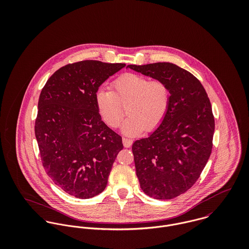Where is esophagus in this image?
I'll use <instances>...</instances> for the list:
<instances>
[{
    "label": "esophagus",
    "instance_id": "1",
    "mask_svg": "<svg viewBox=\"0 0 249 249\" xmlns=\"http://www.w3.org/2000/svg\"><path fill=\"white\" fill-rule=\"evenodd\" d=\"M133 142L132 139H129V138H126V137H124L123 138V143L124 145V147H129Z\"/></svg>",
    "mask_w": 249,
    "mask_h": 249
}]
</instances>
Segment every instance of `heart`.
<instances>
[{"mask_svg":"<svg viewBox=\"0 0 249 249\" xmlns=\"http://www.w3.org/2000/svg\"><path fill=\"white\" fill-rule=\"evenodd\" d=\"M170 103L171 89L165 80L137 73L121 75L112 82L111 91L102 89L96 95L99 114L111 128L121 124L126 108L128 117L122 126L126 135L156 128L165 119Z\"/></svg>","mask_w":249,"mask_h":249,"instance_id":"heart-1","label":"heart"}]
</instances>
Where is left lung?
Wrapping results in <instances>:
<instances>
[{
    "label": "left lung",
    "mask_w": 249,
    "mask_h": 249,
    "mask_svg": "<svg viewBox=\"0 0 249 249\" xmlns=\"http://www.w3.org/2000/svg\"><path fill=\"white\" fill-rule=\"evenodd\" d=\"M171 89L168 113L146 138L132 144L142 192L156 199H172L188 191L199 178L212 152L214 119L210 100L190 71L169 62L128 65Z\"/></svg>",
    "instance_id": "obj_1"
}]
</instances>
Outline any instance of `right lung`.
Wrapping results in <instances>:
<instances>
[{"instance_id": "add662e5", "label": "right lung", "mask_w": 249, "mask_h": 249, "mask_svg": "<svg viewBox=\"0 0 249 249\" xmlns=\"http://www.w3.org/2000/svg\"><path fill=\"white\" fill-rule=\"evenodd\" d=\"M125 66L83 60L55 71L43 87L36 137L43 167L55 185L77 198H90L107 187L122 137L99 114L96 95L107 78Z\"/></svg>"}]
</instances>
